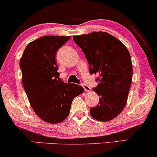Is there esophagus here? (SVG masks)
Masks as SVG:
<instances>
[{
  "instance_id": "34e87169",
  "label": "esophagus",
  "mask_w": 157,
  "mask_h": 157,
  "mask_svg": "<svg viewBox=\"0 0 157 157\" xmlns=\"http://www.w3.org/2000/svg\"><path fill=\"white\" fill-rule=\"evenodd\" d=\"M82 86H83V88H84V90L86 91V92H90V91H91L90 87L89 86H87L86 84H82Z\"/></svg>"
}]
</instances>
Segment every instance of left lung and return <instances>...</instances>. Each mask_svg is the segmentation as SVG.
Segmentation results:
<instances>
[{
  "label": "left lung",
  "instance_id": "left-lung-1",
  "mask_svg": "<svg viewBox=\"0 0 157 157\" xmlns=\"http://www.w3.org/2000/svg\"><path fill=\"white\" fill-rule=\"evenodd\" d=\"M90 65V73L99 75L93 90L100 97L99 104L91 108L94 119L108 121L123 111L132 78L131 57L122 42L106 32L74 36Z\"/></svg>",
  "mask_w": 157,
  "mask_h": 157
}]
</instances>
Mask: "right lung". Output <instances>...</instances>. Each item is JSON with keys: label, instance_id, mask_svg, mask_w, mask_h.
Returning a JSON list of instances; mask_svg holds the SVG:
<instances>
[{"label": "right lung", "instance_id": "1", "mask_svg": "<svg viewBox=\"0 0 157 157\" xmlns=\"http://www.w3.org/2000/svg\"><path fill=\"white\" fill-rule=\"evenodd\" d=\"M71 36H46L26 46L19 64L22 80L30 105L43 121H63L68 116L73 100L84 92L82 86L61 81L56 53Z\"/></svg>", "mask_w": 157, "mask_h": 157}]
</instances>
